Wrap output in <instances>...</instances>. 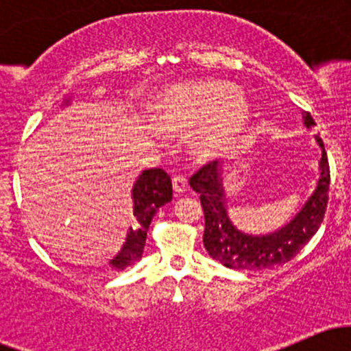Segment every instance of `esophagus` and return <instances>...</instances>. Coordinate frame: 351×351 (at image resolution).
<instances>
[{
    "label": "esophagus",
    "mask_w": 351,
    "mask_h": 351,
    "mask_svg": "<svg viewBox=\"0 0 351 351\" xmlns=\"http://www.w3.org/2000/svg\"><path fill=\"white\" fill-rule=\"evenodd\" d=\"M173 189H175L176 193H184L188 189V180L186 176L181 175V173H176V175H173Z\"/></svg>",
    "instance_id": "esophagus-1"
}]
</instances>
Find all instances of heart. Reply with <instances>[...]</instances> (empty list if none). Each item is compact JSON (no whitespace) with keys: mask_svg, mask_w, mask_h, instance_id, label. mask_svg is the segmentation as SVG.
<instances>
[{"mask_svg":"<svg viewBox=\"0 0 351 351\" xmlns=\"http://www.w3.org/2000/svg\"><path fill=\"white\" fill-rule=\"evenodd\" d=\"M152 120L165 134L193 130L213 120L201 150L215 152L244 130L247 106L236 87L223 82L183 84L168 88L153 104Z\"/></svg>","mask_w":351,"mask_h":351,"instance_id":"obj_1","label":"heart"}]
</instances>
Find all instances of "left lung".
I'll list each match as a JSON object with an SVG mask.
<instances>
[{
    "label": "left lung",
    "mask_w": 351,
    "mask_h": 351,
    "mask_svg": "<svg viewBox=\"0 0 351 351\" xmlns=\"http://www.w3.org/2000/svg\"><path fill=\"white\" fill-rule=\"evenodd\" d=\"M305 125H315V120L310 114L305 115ZM317 142L322 147V173L315 193L287 226L269 236L252 237L243 234L232 226L226 215L221 175L217 173L219 170L216 162L204 163L198 171L193 173L189 184L199 193L204 211L203 243L213 259L236 271H263L289 263L302 251L320 228L328 203V156L320 136H317Z\"/></svg>",
    "instance_id": "8db88e82"
}]
</instances>
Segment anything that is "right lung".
<instances>
[{
	"mask_svg": "<svg viewBox=\"0 0 351 351\" xmlns=\"http://www.w3.org/2000/svg\"><path fill=\"white\" fill-rule=\"evenodd\" d=\"M132 193H134V217L136 228H130L127 243L123 244L119 256L110 263L114 269H123L125 265L134 263L143 254L147 231L153 216L160 206L171 201L173 186L170 175L162 168H150L140 175Z\"/></svg>",
	"mask_w": 351,
	"mask_h": 351,
	"instance_id": "obj_1",
	"label": "right lung"
}]
</instances>
